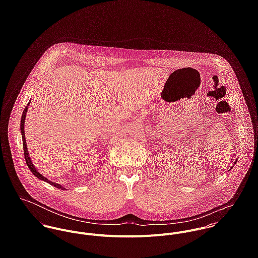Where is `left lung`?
<instances>
[{"instance_id":"8db88e82","label":"left lung","mask_w":258,"mask_h":258,"mask_svg":"<svg viewBox=\"0 0 258 258\" xmlns=\"http://www.w3.org/2000/svg\"><path fill=\"white\" fill-rule=\"evenodd\" d=\"M231 168H232V167H231Z\"/></svg>"}]
</instances>
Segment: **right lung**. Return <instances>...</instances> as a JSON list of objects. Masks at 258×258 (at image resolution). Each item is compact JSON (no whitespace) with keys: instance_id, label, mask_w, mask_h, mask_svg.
Masks as SVG:
<instances>
[{"instance_id":"add662e5","label":"right lung","mask_w":258,"mask_h":258,"mask_svg":"<svg viewBox=\"0 0 258 258\" xmlns=\"http://www.w3.org/2000/svg\"><path fill=\"white\" fill-rule=\"evenodd\" d=\"M28 105H30V103H28ZM28 105L26 106L25 110L23 112V116H22V120H21V132H22V138H23V146H24V154H25L26 163H27L29 169L31 170V172H32L37 178H38L39 180H43V181H45L46 183L52 184V185H54V186H56V187H58V188H60V187L63 188L62 185H60L59 184H54V183H52L51 181L47 180L45 177H43L41 174H39L37 170H36V168L34 167L32 161H31V158H30L29 152H28V148H27V143H26V137H25V120H26V113H27V111H28Z\"/></svg>"}]
</instances>
